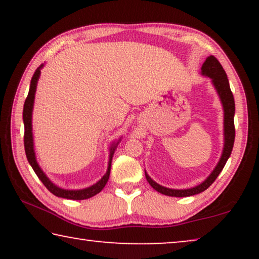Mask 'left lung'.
I'll use <instances>...</instances> for the list:
<instances>
[{"label":"left lung","mask_w":259,"mask_h":259,"mask_svg":"<svg viewBox=\"0 0 259 259\" xmlns=\"http://www.w3.org/2000/svg\"><path fill=\"white\" fill-rule=\"evenodd\" d=\"M201 74L205 76H208L212 80V83H213L215 91H217L219 98H221L223 109H224V148H223L222 157L211 175L203 183L186 190H173L159 185L145 172L148 184L155 191L165 194V196L190 197L203 192V191L208 189L213 184L214 180L217 179L219 173L223 171L226 161H228L230 155H231L233 143H235V121H233V116H235V99H233V94L231 88H230L228 76H226V73L223 69L222 65L213 55H210L205 60L203 66H201Z\"/></svg>","instance_id":"8db88e82"}]
</instances>
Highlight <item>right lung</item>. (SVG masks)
<instances>
[{"label": "right lung", "mask_w": 259, "mask_h": 259, "mask_svg": "<svg viewBox=\"0 0 259 259\" xmlns=\"http://www.w3.org/2000/svg\"><path fill=\"white\" fill-rule=\"evenodd\" d=\"M44 65H41L38 68L35 70L33 77L30 81V87H29V93L24 101L23 106V123H24V151H26V155L31 167H33L34 172L36 173L38 179L44 183V185L51 191V192L56 197L66 198V199H72V200H83L88 199V198L95 196L100 191L104 189L106 184L108 182L109 178V172H111V165H112V158L114 154V151L116 146H118L119 141L116 144H113L111 147V154H109V162L106 175L99 180L97 184L92 185L87 189L82 190H63L61 187L56 186L55 184H53L51 180L48 179V177L45 175L40 166H38L36 161V157H35V151H34V140H33V132H31V113H33V106H34V99H35V92H36V84L37 80L40 77L41 68Z\"/></svg>", "instance_id": "add662e5"}]
</instances>
